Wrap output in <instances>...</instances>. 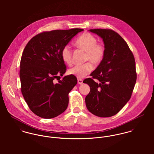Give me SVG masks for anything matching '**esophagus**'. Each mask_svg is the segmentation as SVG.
Instances as JSON below:
<instances>
[{
  "label": "esophagus",
  "mask_w": 154,
  "mask_h": 154,
  "mask_svg": "<svg viewBox=\"0 0 154 154\" xmlns=\"http://www.w3.org/2000/svg\"><path fill=\"white\" fill-rule=\"evenodd\" d=\"M78 83L80 85H81L83 83V80L81 79H78Z\"/></svg>",
  "instance_id": "obj_1"
}]
</instances>
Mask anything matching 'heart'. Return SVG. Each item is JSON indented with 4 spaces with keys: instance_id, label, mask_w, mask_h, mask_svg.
Listing matches in <instances>:
<instances>
[{
    "instance_id": "obj_1",
    "label": "heart",
    "mask_w": 154,
    "mask_h": 154,
    "mask_svg": "<svg viewBox=\"0 0 154 154\" xmlns=\"http://www.w3.org/2000/svg\"><path fill=\"white\" fill-rule=\"evenodd\" d=\"M75 45L86 51L85 60L88 61L83 65L73 66L69 69V73L78 78H83L92 70L94 66L100 64L103 60L106 48L102 43H97V38L92 34L85 32L76 40ZM63 61L68 65L72 63V51L69 45H65L61 51Z\"/></svg>"
}]
</instances>
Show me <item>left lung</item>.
Wrapping results in <instances>:
<instances>
[{"instance_id":"obj_1","label":"left lung","mask_w":154,"mask_h":154,"mask_svg":"<svg viewBox=\"0 0 154 154\" xmlns=\"http://www.w3.org/2000/svg\"><path fill=\"white\" fill-rule=\"evenodd\" d=\"M104 43L106 53L102 62L84 82L90 87L85 98L87 109L100 117L117 112L130 100L136 81V64L132 51L124 39L110 29H89ZM99 81L95 83L93 79Z\"/></svg>"}]
</instances>
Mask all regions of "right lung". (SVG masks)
<instances>
[{
  "label": "right lung",
  "instance_id": "1",
  "mask_svg": "<svg viewBox=\"0 0 154 154\" xmlns=\"http://www.w3.org/2000/svg\"><path fill=\"white\" fill-rule=\"evenodd\" d=\"M82 31L73 28L43 32L26 45L20 62L21 92L29 109L37 116L51 119L66 110L68 94L76 85L77 78L70 75L60 80L66 70L61 51Z\"/></svg>",
  "mask_w": 154,
  "mask_h": 154
}]
</instances>
